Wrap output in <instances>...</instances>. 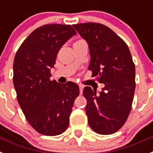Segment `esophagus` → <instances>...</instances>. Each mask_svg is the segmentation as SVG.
Here are the masks:
<instances>
[{
	"instance_id": "34e87169",
	"label": "esophagus",
	"mask_w": 153,
	"mask_h": 153,
	"mask_svg": "<svg viewBox=\"0 0 153 153\" xmlns=\"http://www.w3.org/2000/svg\"><path fill=\"white\" fill-rule=\"evenodd\" d=\"M79 91H80V93L81 94H82V91H83V88H84V86H83L82 85L79 84Z\"/></svg>"
}]
</instances>
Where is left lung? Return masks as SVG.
<instances>
[{"label": "left lung", "instance_id": "8db88e82", "mask_svg": "<svg viewBox=\"0 0 153 153\" xmlns=\"http://www.w3.org/2000/svg\"><path fill=\"white\" fill-rule=\"evenodd\" d=\"M89 47L88 70L105 86L96 89L85 87V112L95 132L111 134L126 122L131 110L135 89V67L128 47L112 29L100 23L73 25Z\"/></svg>", "mask_w": 153, "mask_h": 153}]
</instances>
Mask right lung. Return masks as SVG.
<instances>
[{"label":"right lung","instance_id":"add662e5","mask_svg":"<svg viewBox=\"0 0 153 153\" xmlns=\"http://www.w3.org/2000/svg\"><path fill=\"white\" fill-rule=\"evenodd\" d=\"M76 31L70 25L50 24L37 28L15 54L13 83L27 121L43 135L62 134L69 125L79 85L51 80L60 49Z\"/></svg>","mask_w":153,"mask_h":153}]
</instances>
